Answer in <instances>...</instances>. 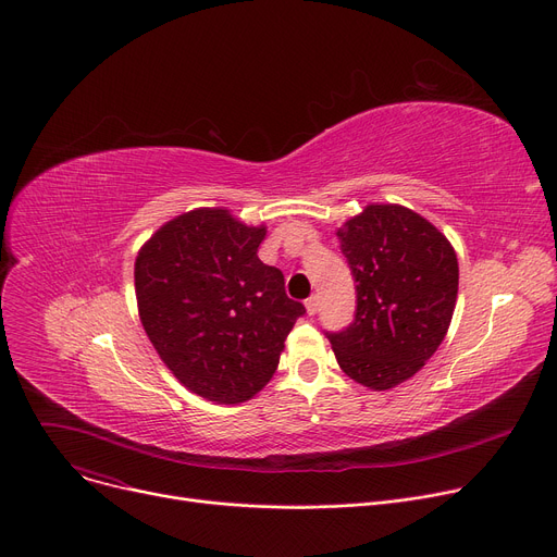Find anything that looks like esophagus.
Wrapping results in <instances>:
<instances>
[{
  "label": "esophagus",
  "mask_w": 557,
  "mask_h": 557,
  "mask_svg": "<svg viewBox=\"0 0 557 557\" xmlns=\"http://www.w3.org/2000/svg\"><path fill=\"white\" fill-rule=\"evenodd\" d=\"M305 307H307V313H309V315H315V313H318V309H320L318 295H311V298L305 302Z\"/></svg>",
  "instance_id": "esophagus-1"
}]
</instances>
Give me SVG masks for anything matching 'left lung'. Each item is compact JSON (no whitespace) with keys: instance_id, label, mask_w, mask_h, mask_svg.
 I'll return each mask as SVG.
<instances>
[{"instance_id":"1","label":"left lung","mask_w":557,"mask_h":557,"mask_svg":"<svg viewBox=\"0 0 557 557\" xmlns=\"http://www.w3.org/2000/svg\"><path fill=\"white\" fill-rule=\"evenodd\" d=\"M338 239L356 280V318L326 338L349 379L385 392L412 379L446 338L457 252L425 216L398 203H369Z\"/></svg>"}]
</instances>
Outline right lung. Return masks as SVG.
Returning a JSON list of instances; mask_svg holds the SVG:
<instances>
[{
    "instance_id": "right-lung-1",
    "label": "right lung",
    "mask_w": 557,
    "mask_h": 557,
    "mask_svg": "<svg viewBox=\"0 0 557 557\" xmlns=\"http://www.w3.org/2000/svg\"><path fill=\"white\" fill-rule=\"evenodd\" d=\"M267 226L226 208H197L163 224L134 264L138 315L176 381L201 398L235 405L275 374L305 307L284 275L257 257Z\"/></svg>"
}]
</instances>
